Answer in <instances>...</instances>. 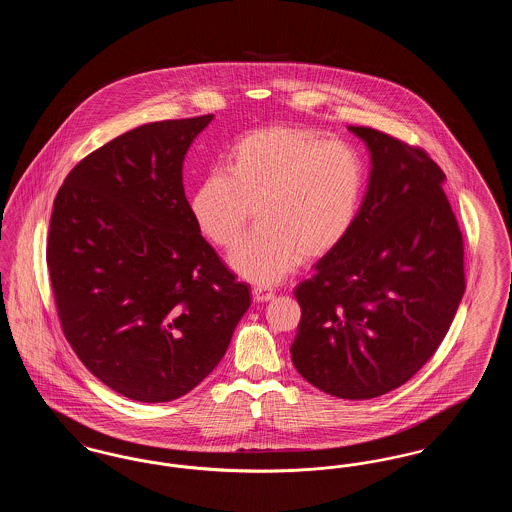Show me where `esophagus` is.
<instances>
[{
	"label": "esophagus",
	"mask_w": 512,
	"mask_h": 512,
	"mask_svg": "<svg viewBox=\"0 0 512 512\" xmlns=\"http://www.w3.org/2000/svg\"><path fill=\"white\" fill-rule=\"evenodd\" d=\"M253 299H255L257 303H265V301L274 299V293L268 292L265 288H253Z\"/></svg>",
	"instance_id": "esophagus-1"
}]
</instances>
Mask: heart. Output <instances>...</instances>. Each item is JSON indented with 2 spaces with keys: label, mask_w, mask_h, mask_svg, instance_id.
<instances>
[{
  "label": "heart",
  "mask_w": 512,
  "mask_h": 512,
  "mask_svg": "<svg viewBox=\"0 0 512 512\" xmlns=\"http://www.w3.org/2000/svg\"><path fill=\"white\" fill-rule=\"evenodd\" d=\"M366 188L363 157L305 126H270L244 136L228 169L207 174L192 197L201 232L234 249L249 220L257 232L230 257L255 284L284 280L301 259L336 249L359 217Z\"/></svg>",
  "instance_id": "1"
}]
</instances>
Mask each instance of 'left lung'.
Instances as JSON below:
<instances>
[{
  "label": "left lung",
  "instance_id": "obj_1",
  "mask_svg": "<svg viewBox=\"0 0 512 512\" xmlns=\"http://www.w3.org/2000/svg\"><path fill=\"white\" fill-rule=\"evenodd\" d=\"M349 130L370 151L368 188L347 238L295 288L292 361L324 393L372 399L413 378L445 338L463 299V234L424 149Z\"/></svg>",
  "mask_w": 512,
  "mask_h": 512
}]
</instances>
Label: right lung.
I'll use <instances>...</instances> for the list:
<instances>
[{
	"instance_id": "right-lung-1",
	"label": "right lung",
	"mask_w": 512,
	"mask_h": 512,
	"mask_svg": "<svg viewBox=\"0 0 512 512\" xmlns=\"http://www.w3.org/2000/svg\"><path fill=\"white\" fill-rule=\"evenodd\" d=\"M211 121L122 134L84 157L53 201L46 257L65 338L96 378L134 401L194 390L251 305L184 194L186 151Z\"/></svg>"
}]
</instances>
